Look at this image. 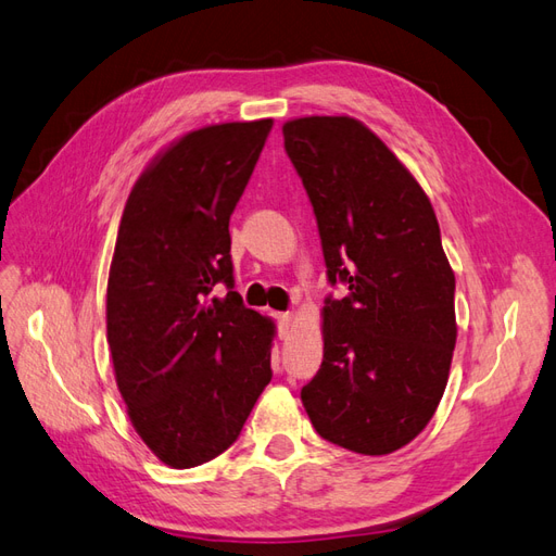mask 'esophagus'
Wrapping results in <instances>:
<instances>
[{
	"mask_svg": "<svg viewBox=\"0 0 556 556\" xmlns=\"http://www.w3.org/2000/svg\"><path fill=\"white\" fill-rule=\"evenodd\" d=\"M292 323H294L292 313H276V325H278L280 339H285V336H288V333L292 331Z\"/></svg>",
	"mask_w": 556,
	"mask_h": 556,
	"instance_id": "esophagus-1",
	"label": "esophagus"
}]
</instances>
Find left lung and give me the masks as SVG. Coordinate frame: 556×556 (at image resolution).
<instances>
[{"mask_svg": "<svg viewBox=\"0 0 556 556\" xmlns=\"http://www.w3.org/2000/svg\"><path fill=\"white\" fill-rule=\"evenodd\" d=\"M282 137L315 213L327 280L348 288L325 299V357L301 401L325 441L390 454L439 408L457 341L439 220L406 166L352 117H299Z\"/></svg>", "mask_w": 556, "mask_h": 556, "instance_id": "obj_1", "label": "left lung"}]
</instances>
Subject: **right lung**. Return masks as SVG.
Masks as SVG:
<instances>
[{"instance_id":"add662e5","label":"right lung","mask_w":556,"mask_h":556,"mask_svg":"<svg viewBox=\"0 0 556 556\" xmlns=\"http://www.w3.org/2000/svg\"><path fill=\"white\" fill-rule=\"evenodd\" d=\"M271 125L182 137L134 185L117 229L106 292L117 390L143 443L174 468L237 441L274 376V325L233 292L229 255V217Z\"/></svg>"}]
</instances>
